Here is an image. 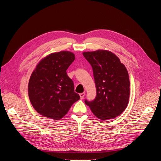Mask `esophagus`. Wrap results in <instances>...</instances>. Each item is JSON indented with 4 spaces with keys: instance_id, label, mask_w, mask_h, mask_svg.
Masks as SVG:
<instances>
[{
    "instance_id": "34e87169",
    "label": "esophagus",
    "mask_w": 161,
    "mask_h": 161,
    "mask_svg": "<svg viewBox=\"0 0 161 161\" xmlns=\"http://www.w3.org/2000/svg\"><path fill=\"white\" fill-rule=\"evenodd\" d=\"M80 96L81 99H83V97H84V96H85V93H81V94H80Z\"/></svg>"
}]
</instances>
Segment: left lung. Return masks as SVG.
<instances>
[{
	"instance_id": "left-lung-1",
	"label": "left lung",
	"mask_w": 161,
	"mask_h": 161,
	"mask_svg": "<svg viewBox=\"0 0 161 161\" xmlns=\"http://www.w3.org/2000/svg\"><path fill=\"white\" fill-rule=\"evenodd\" d=\"M84 57L92 67L97 96L91 102L86 100L95 116L101 120L119 116L127 108L130 95V81L125 66L119 58L106 50L85 52Z\"/></svg>"
}]
</instances>
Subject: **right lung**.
I'll list each match as a JSON object with an SVG mask.
<instances>
[{"mask_svg": "<svg viewBox=\"0 0 161 161\" xmlns=\"http://www.w3.org/2000/svg\"><path fill=\"white\" fill-rule=\"evenodd\" d=\"M75 59V54L69 51L52 53L42 58L33 71L29 81V97L42 116L60 120L80 99L66 73Z\"/></svg>", "mask_w": 161, "mask_h": 161, "instance_id": "obj_1", "label": "right lung"}]
</instances>
